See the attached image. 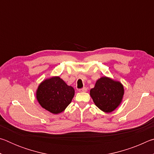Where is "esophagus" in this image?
<instances>
[{"instance_id":"obj_1","label":"esophagus","mask_w":154,"mask_h":154,"mask_svg":"<svg viewBox=\"0 0 154 154\" xmlns=\"http://www.w3.org/2000/svg\"><path fill=\"white\" fill-rule=\"evenodd\" d=\"M79 92H85L87 91V88H81V89L79 90Z\"/></svg>"}]
</instances>
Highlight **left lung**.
<instances>
[{
  "mask_svg": "<svg viewBox=\"0 0 154 154\" xmlns=\"http://www.w3.org/2000/svg\"><path fill=\"white\" fill-rule=\"evenodd\" d=\"M121 83L108 77H101L90 90V96L95 105L106 113L114 111L119 105L124 95Z\"/></svg>",
  "mask_w": 154,
  "mask_h": 154,
  "instance_id": "8db88e82",
  "label": "left lung"
}]
</instances>
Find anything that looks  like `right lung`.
I'll list each match as a JSON object with an SVG mask.
<instances>
[{"label":"right lung","mask_w":154,"mask_h":154,"mask_svg":"<svg viewBox=\"0 0 154 154\" xmlns=\"http://www.w3.org/2000/svg\"><path fill=\"white\" fill-rule=\"evenodd\" d=\"M74 94L73 88L69 86L59 77H55L45 80L38 85L36 98L42 107L58 114L71 103Z\"/></svg>","instance_id":"1"}]
</instances>
